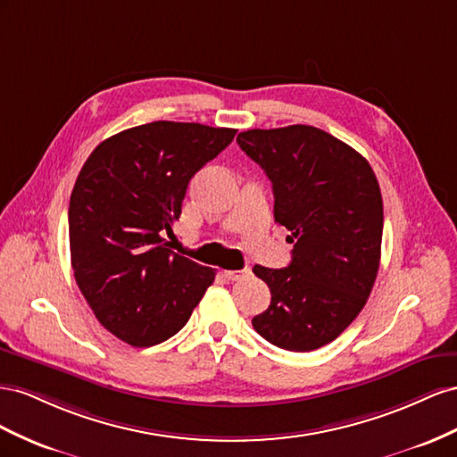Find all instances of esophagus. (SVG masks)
Returning <instances> with one entry per match:
<instances>
[{
	"label": "esophagus",
	"mask_w": 457,
	"mask_h": 457,
	"mask_svg": "<svg viewBox=\"0 0 457 457\" xmlns=\"http://www.w3.org/2000/svg\"><path fill=\"white\" fill-rule=\"evenodd\" d=\"M221 276H224L228 281H239L246 276H251V268H243V270H224L221 271Z\"/></svg>",
	"instance_id": "esophagus-1"
}]
</instances>
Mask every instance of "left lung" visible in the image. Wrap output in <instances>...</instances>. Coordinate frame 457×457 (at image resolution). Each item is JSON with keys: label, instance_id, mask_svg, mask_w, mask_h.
<instances>
[{"label": "left lung", "instance_id": "obj_1", "mask_svg": "<svg viewBox=\"0 0 457 457\" xmlns=\"http://www.w3.org/2000/svg\"><path fill=\"white\" fill-rule=\"evenodd\" d=\"M237 143L270 178L273 218L296 239L287 268H253L271 293L253 328L279 348L316 350L356 320L373 289L383 239L379 184L358 151L314 126L246 129Z\"/></svg>", "mask_w": 457, "mask_h": 457}]
</instances>
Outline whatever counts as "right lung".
Segmentation results:
<instances>
[{"mask_svg":"<svg viewBox=\"0 0 457 457\" xmlns=\"http://www.w3.org/2000/svg\"><path fill=\"white\" fill-rule=\"evenodd\" d=\"M237 129L156 120L94 149L71 195V262L99 323L145 348L176 335L216 271L168 249L189 179Z\"/></svg>","mask_w":457,"mask_h":457,"instance_id":"1","label":"right lung"}]
</instances>
